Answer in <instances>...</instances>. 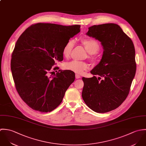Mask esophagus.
<instances>
[{
  "label": "esophagus",
  "mask_w": 146,
  "mask_h": 146,
  "mask_svg": "<svg viewBox=\"0 0 146 146\" xmlns=\"http://www.w3.org/2000/svg\"><path fill=\"white\" fill-rule=\"evenodd\" d=\"M81 77V76H80V75H78V74H76V78H77V79H79V78H80Z\"/></svg>",
  "instance_id": "34e87169"
}]
</instances>
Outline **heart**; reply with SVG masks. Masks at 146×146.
<instances>
[{
    "label": "heart",
    "instance_id": "heart-1",
    "mask_svg": "<svg viewBox=\"0 0 146 146\" xmlns=\"http://www.w3.org/2000/svg\"><path fill=\"white\" fill-rule=\"evenodd\" d=\"M81 43L90 54L88 58L94 60L97 58V52L100 50V44L98 41L94 38H86L81 40ZM74 41L72 39L69 40L62 48V54L65 58L70 56L71 52L74 46ZM65 69L72 71L77 74H82L88 68L86 62L77 60H72L64 64Z\"/></svg>",
    "mask_w": 146,
    "mask_h": 146
}]
</instances>
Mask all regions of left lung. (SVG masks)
Here are the masks:
<instances>
[{"label": "left lung", "mask_w": 146, "mask_h": 146, "mask_svg": "<svg viewBox=\"0 0 146 146\" xmlns=\"http://www.w3.org/2000/svg\"><path fill=\"white\" fill-rule=\"evenodd\" d=\"M86 34L101 42L104 51L100 62L90 72L99 76L98 79L95 76L82 77V96L92 111L108 112L116 109L129 95L137 69L134 46L116 24L93 25Z\"/></svg>", "instance_id": "1"}]
</instances>
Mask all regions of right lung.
I'll use <instances>...</instances> for the list:
<instances>
[{"instance_id": "obj_1", "label": "right lung", "mask_w": 146, "mask_h": 146, "mask_svg": "<svg viewBox=\"0 0 146 146\" xmlns=\"http://www.w3.org/2000/svg\"><path fill=\"white\" fill-rule=\"evenodd\" d=\"M80 31V25L50 23L31 25L20 35L12 54L11 68L15 87L31 109L48 112L61 103L75 80L72 71L52 70L63 60L65 43Z\"/></svg>"}]
</instances>
